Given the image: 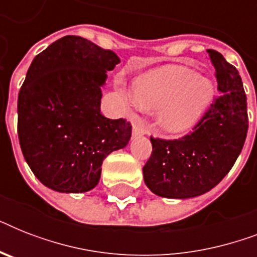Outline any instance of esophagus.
Listing matches in <instances>:
<instances>
[{
	"mask_svg": "<svg viewBox=\"0 0 257 257\" xmlns=\"http://www.w3.org/2000/svg\"><path fill=\"white\" fill-rule=\"evenodd\" d=\"M132 133L133 136H141V135H144V126H143V122L140 120H136L133 122V128H132Z\"/></svg>",
	"mask_w": 257,
	"mask_h": 257,
	"instance_id": "1",
	"label": "esophagus"
}]
</instances>
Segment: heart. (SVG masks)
<instances>
[{"mask_svg":"<svg viewBox=\"0 0 257 257\" xmlns=\"http://www.w3.org/2000/svg\"><path fill=\"white\" fill-rule=\"evenodd\" d=\"M133 100L147 112L157 110L156 124L172 137L184 136L199 124L215 89L209 78L181 65H167L133 82Z\"/></svg>","mask_w":257,"mask_h":257,"instance_id":"1","label":"heart"}]
</instances>
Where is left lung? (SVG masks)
I'll use <instances>...</instances> for the list:
<instances>
[{
	"label": "left lung",
	"instance_id": "8db88e82",
	"mask_svg": "<svg viewBox=\"0 0 257 257\" xmlns=\"http://www.w3.org/2000/svg\"><path fill=\"white\" fill-rule=\"evenodd\" d=\"M219 96L191 135L179 140L153 139L143 168L147 187L167 199H191L215 188L235 164L248 131L247 96L235 66L208 49Z\"/></svg>",
	"mask_w": 257,
	"mask_h": 257
}]
</instances>
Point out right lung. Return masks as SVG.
I'll use <instances>...</instances> for the list:
<instances>
[{"instance_id":"obj_1","label":"right lung","mask_w":257,"mask_h":257,"mask_svg":"<svg viewBox=\"0 0 257 257\" xmlns=\"http://www.w3.org/2000/svg\"><path fill=\"white\" fill-rule=\"evenodd\" d=\"M118 62L112 50L65 36L30 64L18 93V140L45 187L61 193L90 191L105 157L131 140L132 125L100 110L106 72Z\"/></svg>"}]
</instances>
